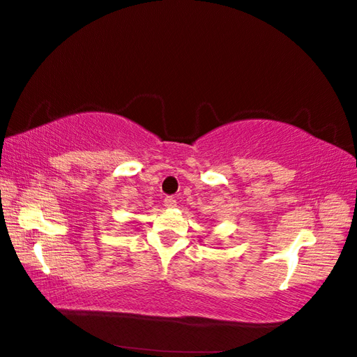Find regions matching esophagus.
I'll return each mask as SVG.
<instances>
[{"label":"esophagus","instance_id":"34e87169","mask_svg":"<svg viewBox=\"0 0 357 357\" xmlns=\"http://www.w3.org/2000/svg\"><path fill=\"white\" fill-rule=\"evenodd\" d=\"M164 206L167 208H174V207L178 206V202H176V199L173 198V196H167V198L164 199Z\"/></svg>","mask_w":357,"mask_h":357}]
</instances>
